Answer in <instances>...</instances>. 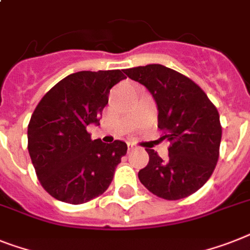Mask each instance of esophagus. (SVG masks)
I'll use <instances>...</instances> for the list:
<instances>
[{"label":"esophagus","mask_w":250,"mask_h":250,"mask_svg":"<svg viewBox=\"0 0 250 250\" xmlns=\"http://www.w3.org/2000/svg\"><path fill=\"white\" fill-rule=\"evenodd\" d=\"M128 153H131V151H133V150H135V145H133V144H131V143H128Z\"/></svg>","instance_id":"1"}]
</instances>
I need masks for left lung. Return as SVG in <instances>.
I'll use <instances>...</instances> for the list:
<instances>
[{
	"label": "left lung",
	"mask_w": 250,
	"mask_h": 250,
	"mask_svg": "<svg viewBox=\"0 0 250 250\" xmlns=\"http://www.w3.org/2000/svg\"><path fill=\"white\" fill-rule=\"evenodd\" d=\"M141 83L158 106V128L169 141L168 159L146 149L149 163L139 172L141 184L154 195L178 200L196 192L212 176L220 157V114L194 81L160 64L125 69Z\"/></svg>",
	"instance_id": "8db88e82"
}]
</instances>
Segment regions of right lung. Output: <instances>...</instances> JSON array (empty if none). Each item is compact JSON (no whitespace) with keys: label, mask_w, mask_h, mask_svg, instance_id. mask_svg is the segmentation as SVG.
<instances>
[{"label":"right lung","mask_w":250,"mask_h":250,"mask_svg":"<svg viewBox=\"0 0 250 250\" xmlns=\"http://www.w3.org/2000/svg\"><path fill=\"white\" fill-rule=\"evenodd\" d=\"M123 70L73 73L56 83L34 109L28 125V151L42 188L60 202L83 204L104 194L127 144L91 140L110 88Z\"/></svg>","instance_id":"1"}]
</instances>
